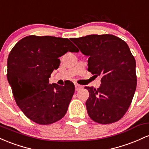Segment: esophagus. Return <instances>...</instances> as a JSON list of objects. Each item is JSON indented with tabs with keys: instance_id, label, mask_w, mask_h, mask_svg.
I'll return each instance as SVG.
<instances>
[{
	"instance_id": "34e87169",
	"label": "esophagus",
	"mask_w": 149,
	"mask_h": 149,
	"mask_svg": "<svg viewBox=\"0 0 149 149\" xmlns=\"http://www.w3.org/2000/svg\"><path fill=\"white\" fill-rule=\"evenodd\" d=\"M74 85H75V90H76L77 91H79V89H81V88H82V86H80V85H79V84H75Z\"/></svg>"
}]
</instances>
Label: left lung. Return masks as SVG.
<instances>
[{
	"label": "left lung",
	"mask_w": 149,
	"mask_h": 149,
	"mask_svg": "<svg viewBox=\"0 0 149 149\" xmlns=\"http://www.w3.org/2000/svg\"><path fill=\"white\" fill-rule=\"evenodd\" d=\"M88 56V71L101 76L99 88L85 86L89 92L86 110L91 120L111 124L124 116L136 87V61L128 45L112 34L88 35L72 38Z\"/></svg>",
	"instance_id": "obj_1"
}]
</instances>
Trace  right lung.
Here are the masks:
<instances>
[{
	"label": "right lung",
	"mask_w": 149,
	"mask_h": 149,
	"mask_svg": "<svg viewBox=\"0 0 149 149\" xmlns=\"http://www.w3.org/2000/svg\"><path fill=\"white\" fill-rule=\"evenodd\" d=\"M68 51H79L68 38L33 35L18 41L8 56L7 78L17 105L37 124H52L66 114L74 84H51L49 78Z\"/></svg>",
	"instance_id": "right-lung-1"
}]
</instances>
